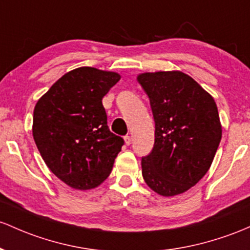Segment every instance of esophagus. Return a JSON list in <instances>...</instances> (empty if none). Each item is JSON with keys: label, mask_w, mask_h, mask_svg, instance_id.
Masks as SVG:
<instances>
[{"label": "esophagus", "mask_w": 250, "mask_h": 250, "mask_svg": "<svg viewBox=\"0 0 250 250\" xmlns=\"http://www.w3.org/2000/svg\"><path fill=\"white\" fill-rule=\"evenodd\" d=\"M125 145H127V146H129V145L131 144V138L129 135L125 136Z\"/></svg>", "instance_id": "34e87169"}]
</instances>
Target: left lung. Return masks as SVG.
<instances>
[{
	"mask_svg": "<svg viewBox=\"0 0 250 250\" xmlns=\"http://www.w3.org/2000/svg\"><path fill=\"white\" fill-rule=\"evenodd\" d=\"M138 82L149 98L155 122L154 146L141 160L144 179L161 196L180 194L212 164L222 139L217 105L179 71L142 73Z\"/></svg>",
	"mask_w": 250,
	"mask_h": 250,
	"instance_id": "1",
	"label": "left lung"
}]
</instances>
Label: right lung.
<instances>
[{"mask_svg": "<svg viewBox=\"0 0 250 250\" xmlns=\"http://www.w3.org/2000/svg\"><path fill=\"white\" fill-rule=\"evenodd\" d=\"M120 78L95 67L76 68L52 85L34 108L33 138L43 161L77 190L103 183L125 144L109 129L102 104Z\"/></svg>", "mask_w": 250, "mask_h": 250, "instance_id": "add662e5", "label": "right lung"}]
</instances>
